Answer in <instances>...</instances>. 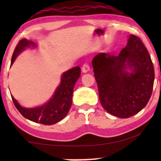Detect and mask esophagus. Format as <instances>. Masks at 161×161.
Returning a JSON list of instances; mask_svg holds the SVG:
<instances>
[{
	"label": "esophagus",
	"instance_id": "34e87169",
	"mask_svg": "<svg viewBox=\"0 0 161 161\" xmlns=\"http://www.w3.org/2000/svg\"><path fill=\"white\" fill-rule=\"evenodd\" d=\"M89 70H90V67H89V64H84L82 66V71H83V72H84V73H86V72H87L88 71H89Z\"/></svg>",
	"mask_w": 161,
	"mask_h": 161
}]
</instances>
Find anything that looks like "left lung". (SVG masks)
<instances>
[{
    "mask_svg": "<svg viewBox=\"0 0 161 161\" xmlns=\"http://www.w3.org/2000/svg\"><path fill=\"white\" fill-rule=\"evenodd\" d=\"M92 66L99 98L105 111L117 117L129 118L146 106L153 92L155 70L140 38L130 34L119 56L100 53L94 57Z\"/></svg>",
    "mask_w": 161,
    "mask_h": 161,
    "instance_id": "8db88e82",
    "label": "left lung"
}]
</instances>
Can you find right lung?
<instances>
[{"instance_id":"right-lung-1","label":"right lung","mask_w":161,"mask_h":161,"mask_svg":"<svg viewBox=\"0 0 161 161\" xmlns=\"http://www.w3.org/2000/svg\"><path fill=\"white\" fill-rule=\"evenodd\" d=\"M36 47L34 42L23 39L19 42L13 53L11 66L17 56L26 47ZM80 76V67H75L64 72L61 83L57 88L53 97L47 103L34 108L22 107L12 95L13 103L19 113L24 117L32 122L45 125H51L58 122L67 116L72 105V93L77 80Z\"/></svg>"}]
</instances>
